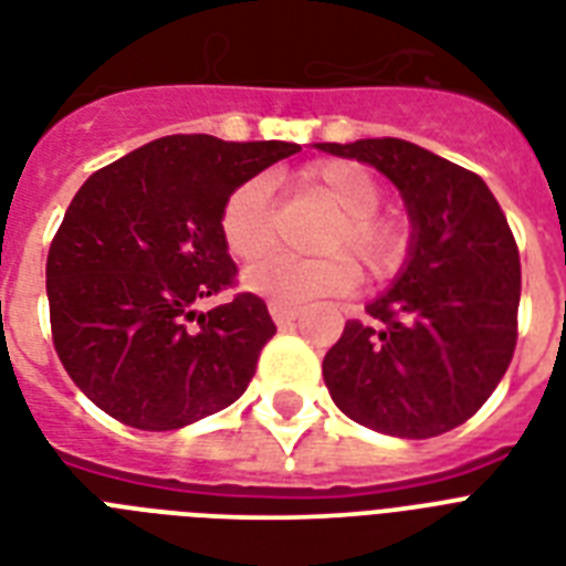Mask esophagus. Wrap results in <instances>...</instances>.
Segmentation results:
<instances>
[{"label":"esophagus","mask_w":566,"mask_h":566,"mask_svg":"<svg viewBox=\"0 0 566 566\" xmlns=\"http://www.w3.org/2000/svg\"><path fill=\"white\" fill-rule=\"evenodd\" d=\"M270 317L275 319V326H291L293 319L300 317V308L282 305V302H270Z\"/></svg>","instance_id":"obj_1"}]
</instances>
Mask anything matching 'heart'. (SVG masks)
I'll return each instance as SVG.
<instances>
[{"instance_id":"1","label":"heart","mask_w":566,"mask_h":566,"mask_svg":"<svg viewBox=\"0 0 566 566\" xmlns=\"http://www.w3.org/2000/svg\"><path fill=\"white\" fill-rule=\"evenodd\" d=\"M305 188L335 217L317 234L319 258L273 255L243 273V287L282 305H308L346 296L358 284V270L344 252L364 266L370 279H390L402 270L411 234L402 220L378 213L381 185L364 164L319 161L305 170ZM220 238L238 261H255L275 247V193L264 176L247 179L231 190L220 211Z\"/></svg>"}]
</instances>
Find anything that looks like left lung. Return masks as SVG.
<instances>
[{
    "label": "left lung",
    "mask_w": 566,
    "mask_h": 566,
    "mask_svg": "<svg viewBox=\"0 0 566 566\" xmlns=\"http://www.w3.org/2000/svg\"><path fill=\"white\" fill-rule=\"evenodd\" d=\"M373 164L402 190L413 222L402 275L346 319L323 358L335 405L367 429L426 440L473 417L517 346L520 252L475 172L399 137L317 144Z\"/></svg>",
    "instance_id": "obj_1"
}]
</instances>
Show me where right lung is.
Here are the masks:
<instances>
[{
    "mask_svg": "<svg viewBox=\"0 0 566 566\" xmlns=\"http://www.w3.org/2000/svg\"><path fill=\"white\" fill-rule=\"evenodd\" d=\"M296 144L170 135L84 181L46 258L52 344L93 405L132 429L170 431L222 411L249 387L275 323L234 287L220 238L229 193ZM196 322V327L189 323Z\"/></svg>",
    "mask_w": 566,
    "mask_h": 566,
    "instance_id": "obj_1",
    "label": "right lung"
}]
</instances>
